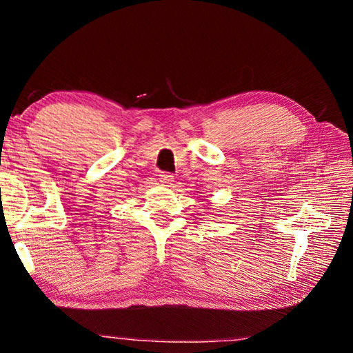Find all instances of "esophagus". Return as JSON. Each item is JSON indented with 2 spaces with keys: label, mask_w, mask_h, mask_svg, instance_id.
I'll return each instance as SVG.
<instances>
[{
  "label": "esophagus",
  "mask_w": 353,
  "mask_h": 353,
  "mask_svg": "<svg viewBox=\"0 0 353 353\" xmlns=\"http://www.w3.org/2000/svg\"><path fill=\"white\" fill-rule=\"evenodd\" d=\"M159 179H160V182L162 183H165V185H170L172 181H174V176L171 174V172H166V171H162L160 172V176H159Z\"/></svg>",
  "instance_id": "obj_1"
}]
</instances>
